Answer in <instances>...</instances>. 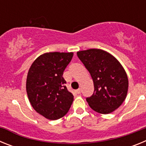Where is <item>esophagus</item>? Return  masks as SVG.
<instances>
[{
	"label": "esophagus",
	"instance_id": "obj_1",
	"mask_svg": "<svg viewBox=\"0 0 146 146\" xmlns=\"http://www.w3.org/2000/svg\"><path fill=\"white\" fill-rule=\"evenodd\" d=\"M75 92H76V94H80V93H81V89H80V88L77 89V90H76V91H75Z\"/></svg>",
	"mask_w": 146,
	"mask_h": 146
}]
</instances>
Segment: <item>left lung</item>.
Here are the masks:
<instances>
[{"label": "left lung", "instance_id": "1", "mask_svg": "<svg viewBox=\"0 0 146 146\" xmlns=\"http://www.w3.org/2000/svg\"><path fill=\"white\" fill-rule=\"evenodd\" d=\"M94 81L92 96L86 98L94 111L108 114L118 109L128 91L127 74L119 61L109 52L90 49L77 52Z\"/></svg>", "mask_w": 146, "mask_h": 146}]
</instances>
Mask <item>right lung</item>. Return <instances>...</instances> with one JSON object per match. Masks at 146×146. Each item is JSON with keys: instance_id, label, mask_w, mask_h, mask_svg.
Instances as JSON below:
<instances>
[{"instance_id": "obj_1", "label": "right lung", "mask_w": 146, "mask_h": 146, "mask_svg": "<svg viewBox=\"0 0 146 146\" xmlns=\"http://www.w3.org/2000/svg\"><path fill=\"white\" fill-rule=\"evenodd\" d=\"M73 52H47L34 60L28 71L26 91L31 104L47 119L64 117L74 96L67 90L63 74Z\"/></svg>"}]
</instances>
